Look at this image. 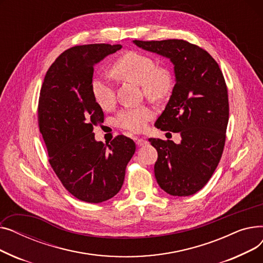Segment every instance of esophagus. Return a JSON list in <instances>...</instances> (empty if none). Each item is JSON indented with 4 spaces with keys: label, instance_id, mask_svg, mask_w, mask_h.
Segmentation results:
<instances>
[{
    "label": "esophagus",
    "instance_id": "1",
    "mask_svg": "<svg viewBox=\"0 0 263 263\" xmlns=\"http://www.w3.org/2000/svg\"><path fill=\"white\" fill-rule=\"evenodd\" d=\"M146 144H147V141L144 140V139H137V140H136V145L144 146V145H146Z\"/></svg>",
    "mask_w": 263,
    "mask_h": 263
}]
</instances>
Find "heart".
I'll return each mask as SVG.
<instances>
[{
    "label": "heart",
    "mask_w": 263,
    "mask_h": 263,
    "mask_svg": "<svg viewBox=\"0 0 263 263\" xmlns=\"http://www.w3.org/2000/svg\"><path fill=\"white\" fill-rule=\"evenodd\" d=\"M114 71L124 79L141 84L142 92L153 100L168 96L174 86L173 74L165 66H157L154 58L141 52L124 53L113 65ZM91 93L100 107L108 109L115 104L116 92L113 83L107 78H97L91 83ZM154 116V109L147 104L127 106L117 114L115 122L123 130L141 132Z\"/></svg>",
    "instance_id": "obj_1"
}]
</instances>
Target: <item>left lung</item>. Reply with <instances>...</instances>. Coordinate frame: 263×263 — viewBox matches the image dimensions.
Masks as SVG:
<instances>
[{"label": "left lung", "instance_id": "8db88e82", "mask_svg": "<svg viewBox=\"0 0 263 263\" xmlns=\"http://www.w3.org/2000/svg\"><path fill=\"white\" fill-rule=\"evenodd\" d=\"M133 43L170 59L175 69L176 84L156 127L180 133L181 143L148 140L158 151L157 182L173 196L195 194L210 180L225 146L229 103L223 72L208 52L182 39Z\"/></svg>", "mask_w": 263, "mask_h": 263}]
</instances>
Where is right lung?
<instances>
[{
    "mask_svg": "<svg viewBox=\"0 0 263 263\" xmlns=\"http://www.w3.org/2000/svg\"><path fill=\"white\" fill-rule=\"evenodd\" d=\"M120 49L95 44L66 50L49 68L39 95L38 126L51 167L71 195L89 203L117 194L135 153L129 137L118 135L105 145L92 131L104 120L91 93L93 65Z\"/></svg>",
    "mask_w": 263,
    "mask_h": 263,
    "instance_id": "right-lung-1",
    "label": "right lung"
}]
</instances>
